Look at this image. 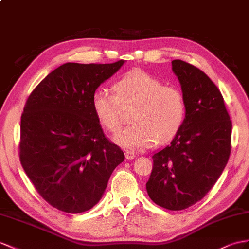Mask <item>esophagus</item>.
Returning <instances> with one entry per match:
<instances>
[{"mask_svg": "<svg viewBox=\"0 0 249 249\" xmlns=\"http://www.w3.org/2000/svg\"><path fill=\"white\" fill-rule=\"evenodd\" d=\"M125 157L127 160H132V159L136 158V154L131 150H126L125 151Z\"/></svg>", "mask_w": 249, "mask_h": 249, "instance_id": "obj_1", "label": "esophagus"}]
</instances>
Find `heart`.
<instances>
[{
	"label": "heart",
	"mask_w": 249,
	"mask_h": 249,
	"mask_svg": "<svg viewBox=\"0 0 249 249\" xmlns=\"http://www.w3.org/2000/svg\"><path fill=\"white\" fill-rule=\"evenodd\" d=\"M113 92L99 88L92 94L91 106L99 123L109 132L121 127L122 107L136 105L131 126L114 137L126 149L142 150L163 143L180 128L185 116V102L179 89L164 86L163 82L142 69H133L114 83Z\"/></svg>",
	"instance_id": "obj_1"
}]
</instances>
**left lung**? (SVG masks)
Wrapping results in <instances>:
<instances>
[{"instance_id":"left-lung-1","label":"left lung","mask_w":249,"mask_h":249,"mask_svg":"<svg viewBox=\"0 0 249 249\" xmlns=\"http://www.w3.org/2000/svg\"><path fill=\"white\" fill-rule=\"evenodd\" d=\"M185 102V118L171 142L152 156L146 190L157 205L182 210L203 199L231 155V121L222 94L202 70L171 62Z\"/></svg>"}]
</instances>
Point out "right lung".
I'll return each mask as SVG.
<instances>
[{"mask_svg":"<svg viewBox=\"0 0 249 249\" xmlns=\"http://www.w3.org/2000/svg\"><path fill=\"white\" fill-rule=\"evenodd\" d=\"M124 63L63 64L42 80L24 107L21 164L43 199L62 212L92 208L124 161L91 106L93 92Z\"/></svg>","mask_w":249,"mask_h":249,"instance_id":"1","label":"right lung"}]
</instances>
